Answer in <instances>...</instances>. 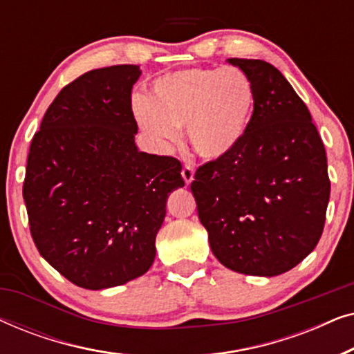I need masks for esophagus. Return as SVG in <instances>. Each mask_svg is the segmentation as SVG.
<instances>
[{"instance_id": "obj_1", "label": "esophagus", "mask_w": 354, "mask_h": 354, "mask_svg": "<svg viewBox=\"0 0 354 354\" xmlns=\"http://www.w3.org/2000/svg\"><path fill=\"white\" fill-rule=\"evenodd\" d=\"M182 177H183V180H185L187 185H190V183L193 182V178H195V171H193V167L190 166V164H185V166H183Z\"/></svg>"}]
</instances>
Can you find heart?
<instances>
[{
	"mask_svg": "<svg viewBox=\"0 0 354 354\" xmlns=\"http://www.w3.org/2000/svg\"><path fill=\"white\" fill-rule=\"evenodd\" d=\"M256 109L254 85L236 67H192L161 75L151 96L133 100L135 119L159 147L187 137L207 161L230 156L243 142Z\"/></svg>",
	"mask_w": 354,
	"mask_h": 354,
	"instance_id": "1",
	"label": "heart"
}]
</instances>
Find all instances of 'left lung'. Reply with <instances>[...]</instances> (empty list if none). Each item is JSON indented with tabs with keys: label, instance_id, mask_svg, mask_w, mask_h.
Wrapping results in <instances>:
<instances>
[{
	"label": "left lung",
	"instance_id": "8db88e82",
	"mask_svg": "<svg viewBox=\"0 0 354 354\" xmlns=\"http://www.w3.org/2000/svg\"><path fill=\"white\" fill-rule=\"evenodd\" d=\"M250 77L256 109L230 156L198 167L192 193L212 253L227 269L274 277L316 248L330 196L311 114L269 62L230 57Z\"/></svg>",
	"mask_w": 354,
	"mask_h": 354
}]
</instances>
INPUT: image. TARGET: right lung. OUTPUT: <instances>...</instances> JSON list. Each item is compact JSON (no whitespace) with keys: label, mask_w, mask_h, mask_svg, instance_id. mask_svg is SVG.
<instances>
[{"label":"right lung","mask_w":354,"mask_h":354,"mask_svg":"<svg viewBox=\"0 0 354 354\" xmlns=\"http://www.w3.org/2000/svg\"><path fill=\"white\" fill-rule=\"evenodd\" d=\"M138 66L80 75L33 135L24 201L38 251L77 287L140 277L156 256L169 195L185 185L176 158L138 151L132 88Z\"/></svg>","instance_id":"1"}]
</instances>
